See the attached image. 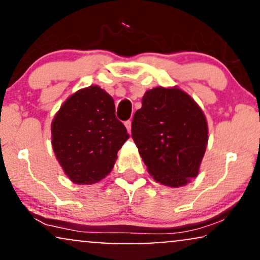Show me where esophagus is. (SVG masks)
<instances>
[{"label": "esophagus", "mask_w": 260, "mask_h": 260, "mask_svg": "<svg viewBox=\"0 0 260 260\" xmlns=\"http://www.w3.org/2000/svg\"><path fill=\"white\" fill-rule=\"evenodd\" d=\"M124 126H126L128 133H131V129H132V122L126 121V122H124Z\"/></svg>", "instance_id": "34e87169"}]
</instances>
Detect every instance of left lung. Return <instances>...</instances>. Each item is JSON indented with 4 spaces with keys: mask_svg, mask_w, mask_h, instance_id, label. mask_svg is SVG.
<instances>
[{
    "mask_svg": "<svg viewBox=\"0 0 260 260\" xmlns=\"http://www.w3.org/2000/svg\"><path fill=\"white\" fill-rule=\"evenodd\" d=\"M132 138L149 174L164 186H186L197 177L208 144L202 109L178 88L150 89L132 121Z\"/></svg>",
    "mask_w": 260,
    "mask_h": 260,
    "instance_id": "obj_1",
    "label": "left lung"
}]
</instances>
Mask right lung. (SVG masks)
I'll list each match as a JSON object with an SVG mask.
<instances>
[{"mask_svg": "<svg viewBox=\"0 0 260 260\" xmlns=\"http://www.w3.org/2000/svg\"><path fill=\"white\" fill-rule=\"evenodd\" d=\"M53 153L73 183L92 184L111 172L129 138L116 118L115 103L98 85L80 89L59 107L51 123Z\"/></svg>", "mask_w": 260, "mask_h": 260, "instance_id": "right-lung-1", "label": "right lung"}]
</instances>
